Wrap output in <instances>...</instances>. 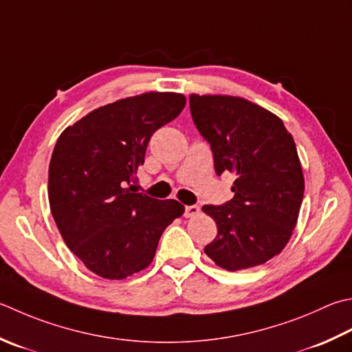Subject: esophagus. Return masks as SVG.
I'll use <instances>...</instances> for the list:
<instances>
[{"instance_id": "obj_1", "label": "esophagus", "mask_w": 352, "mask_h": 352, "mask_svg": "<svg viewBox=\"0 0 352 352\" xmlns=\"http://www.w3.org/2000/svg\"><path fill=\"white\" fill-rule=\"evenodd\" d=\"M199 213V208L198 206H186V209H184V217L186 218H194V217H197Z\"/></svg>"}]
</instances>
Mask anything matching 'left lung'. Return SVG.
I'll return each mask as SVG.
<instances>
[{"label": "left lung", "mask_w": 352, "mask_h": 352, "mask_svg": "<svg viewBox=\"0 0 352 352\" xmlns=\"http://www.w3.org/2000/svg\"><path fill=\"white\" fill-rule=\"evenodd\" d=\"M189 105L217 174L235 177L229 203L203 206L218 227L204 252L229 272L264 264L290 241L304 198L293 137L276 114L238 96L190 94Z\"/></svg>", "instance_id": "1"}]
</instances>
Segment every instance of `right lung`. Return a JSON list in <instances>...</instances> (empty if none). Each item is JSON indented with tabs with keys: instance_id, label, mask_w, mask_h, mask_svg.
I'll return each mask as SVG.
<instances>
[{
	"instance_id": "obj_1",
	"label": "right lung",
	"mask_w": 352,
	"mask_h": 352,
	"mask_svg": "<svg viewBox=\"0 0 352 352\" xmlns=\"http://www.w3.org/2000/svg\"><path fill=\"white\" fill-rule=\"evenodd\" d=\"M182 93L148 91L93 109L65 128L48 166L58 229L89 272L125 279L153 263L163 230L184 213L177 199L135 194V170L155 131L183 111Z\"/></svg>"
}]
</instances>
